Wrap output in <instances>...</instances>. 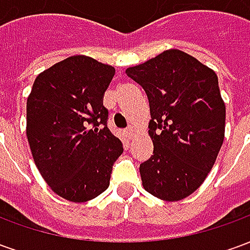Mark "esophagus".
<instances>
[{
  "label": "esophagus",
  "instance_id": "34e87169",
  "mask_svg": "<svg viewBox=\"0 0 250 250\" xmlns=\"http://www.w3.org/2000/svg\"><path fill=\"white\" fill-rule=\"evenodd\" d=\"M125 132H127V135L130 136V138H132V136L135 135V132H136L135 127H134V125H130V127H128V128L125 130Z\"/></svg>",
  "mask_w": 250,
  "mask_h": 250
}]
</instances>
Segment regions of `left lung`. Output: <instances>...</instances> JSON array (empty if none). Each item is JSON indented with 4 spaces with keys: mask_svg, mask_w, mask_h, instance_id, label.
Segmentation results:
<instances>
[{
    "mask_svg": "<svg viewBox=\"0 0 250 250\" xmlns=\"http://www.w3.org/2000/svg\"><path fill=\"white\" fill-rule=\"evenodd\" d=\"M125 73L146 91L154 143L139 167L146 191L163 201L193 194L214 166L225 138V103L213 69L168 49Z\"/></svg>",
    "mask_w": 250,
    "mask_h": 250,
    "instance_id": "obj_1",
    "label": "left lung"
}]
</instances>
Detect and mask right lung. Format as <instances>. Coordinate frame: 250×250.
<instances>
[{"instance_id": "right-lung-1", "label": "right lung", "mask_w": 250, "mask_h": 250, "mask_svg": "<svg viewBox=\"0 0 250 250\" xmlns=\"http://www.w3.org/2000/svg\"><path fill=\"white\" fill-rule=\"evenodd\" d=\"M114 66L79 55L36 77L26 100V136L41 177L62 198L87 202L109 186L123 145L103 105Z\"/></svg>"}]
</instances>
